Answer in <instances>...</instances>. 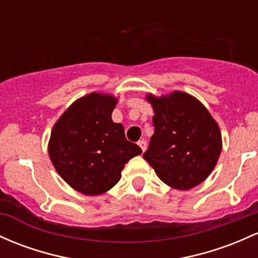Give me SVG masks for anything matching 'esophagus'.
Here are the masks:
<instances>
[{"mask_svg":"<svg viewBox=\"0 0 258 258\" xmlns=\"http://www.w3.org/2000/svg\"><path fill=\"white\" fill-rule=\"evenodd\" d=\"M138 146L141 147V149H142V152H144L147 149V142L144 140H141L140 142H138Z\"/></svg>","mask_w":258,"mask_h":258,"instance_id":"1","label":"esophagus"}]
</instances>
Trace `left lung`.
<instances>
[{
  "mask_svg": "<svg viewBox=\"0 0 258 258\" xmlns=\"http://www.w3.org/2000/svg\"><path fill=\"white\" fill-rule=\"evenodd\" d=\"M154 110V135L143 158L159 179L189 189L208 177L222 152V134L205 105L183 92L147 95Z\"/></svg>",
  "mask_w": 258,
  "mask_h": 258,
  "instance_id": "1",
  "label": "left lung"
}]
</instances>
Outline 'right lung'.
<instances>
[{"label": "right lung", "mask_w": 258, "mask_h": 258, "mask_svg": "<svg viewBox=\"0 0 258 258\" xmlns=\"http://www.w3.org/2000/svg\"><path fill=\"white\" fill-rule=\"evenodd\" d=\"M117 99L90 93L71 105L53 124L49 155L56 171L76 191L97 196L121 179L124 164L142 149L128 142L112 121Z\"/></svg>", "instance_id": "right-lung-1"}]
</instances>
